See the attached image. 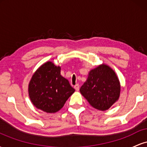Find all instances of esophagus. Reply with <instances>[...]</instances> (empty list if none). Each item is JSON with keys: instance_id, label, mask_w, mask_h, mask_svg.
I'll return each instance as SVG.
<instances>
[{"instance_id": "obj_1", "label": "esophagus", "mask_w": 147, "mask_h": 147, "mask_svg": "<svg viewBox=\"0 0 147 147\" xmlns=\"http://www.w3.org/2000/svg\"><path fill=\"white\" fill-rule=\"evenodd\" d=\"M74 88H75V89L76 90V91H79V84H76L75 86H74Z\"/></svg>"}]
</instances>
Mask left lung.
Masks as SVG:
<instances>
[{
    "label": "left lung",
    "mask_w": 147,
    "mask_h": 147,
    "mask_svg": "<svg viewBox=\"0 0 147 147\" xmlns=\"http://www.w3.org/2000/svg\"><path fill=\"white\" fill-rule=\"evenodd\" d=\"M79 90L90 106L97 110L106 111L119 99L121 86L114 70L102 63L89 72Z\"/></svg>",
    "instance_id": "left-lung-1"
}]
</instances>
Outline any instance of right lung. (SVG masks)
<instances>
[{
    "label": "right lung",
    "mask_w": 147,
    "mask_h": 147,
    "mask_svg": "<svg viewBox=\"0 0 147 147\" xmlns=\"http://www.w3.org/2000/svg\"><path fill=\"white\" fill-rule=\"evenodd\" d=\"M75 91L68 79L61 75V67L51 61L45 62L37 69L28 85L32 104L47 113L61 110Z\"/></svg>",
    "instance_id": "1"
}]
</instances>
